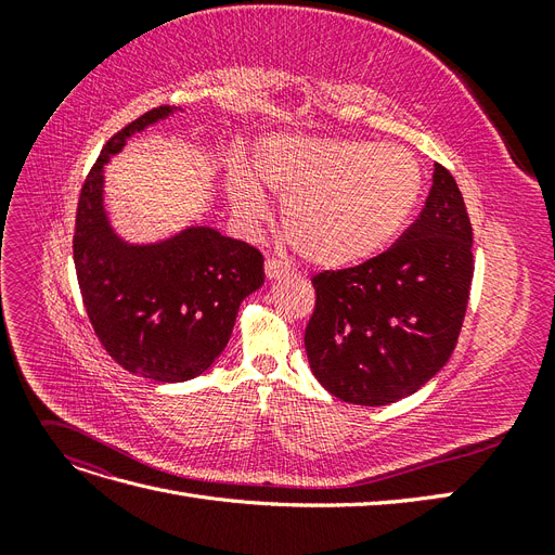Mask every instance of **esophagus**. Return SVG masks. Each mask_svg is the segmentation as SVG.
<instances>
[{"label": "esophagus", "mask_w": 555, "mask_h": 555, "mask_svg": "<svg viewBox=\"0 0 555 555\" xmlns=\"http://www.w3.org/2000/svg\"><path fill=\"white\" fill-rule=\"evenodd\" d=\"M263 271H266V278L268 280H278V278H284L292 273V268L287 261H282L278 257H268L266 263H263Z\"/></svg>", "instance_id": "obj_1"}]
</instances>
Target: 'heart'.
Listing matches in <instances>:
<instances>
[{
    "label": "heart",
    "instance_id": "obj_1",
    "mask_svg": "<svg viewBox=\"0 0 555 555\" xmlns=\"http://www.w3.org/2000/svg\"><path fill=\"white\" fill-rule=\"evenodd\" d=\"M257 179L284 206L300 257L322 268L357 266L389 245L424 194V169L405 147L357 139L278 137L257 153ZM243 215L263 217L266 198L247 171L229 176Z\"/></svg>",
    "mask_w": 555,
    "mask_h": 555
}]
</instances>
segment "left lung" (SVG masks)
Here are the masks:
<instances>
[{
  "mask_svg": "<svg viewBox=\"0 0 555 555\" xmlns=\"http://www.w3.org/2000/svg\"><path fill=\"white\" fill-rule=\"evenodd\" d=\"M473 273L463 194L435 164L426 206L396 245L312 278L306 351L319 384L345 402L373 408L422 389L456 347Z\"/></svg>",
  "mask_w": 555,
  "mask_h": 555,
  "instance_id": "1",
  "label": "left lung"
}]
</instances>
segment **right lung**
I'll list each match as a JSON object with an SVG mask.
<instances>
[{
  "label": "right lung",
  "instance_id": "right-lung-1",
  "mask_svg": "<svg viewBox=\"0 0 555 555\" xmlns=\"http://www.w3.org/2000/svg\"><path fill=\"white\" fill-rule=\"evenodd\" d=\"M173 113L159 106L108 139L78 196L74 263L99 343L131 375L184 382L222 354L243 298L263 284L257 247L192 227L157 245H127L104 210V164Z\"/></svg>",
  "mask_w": 555,
  "mask_h": 555
}]
</instances>
